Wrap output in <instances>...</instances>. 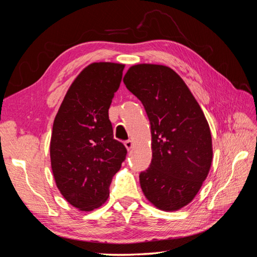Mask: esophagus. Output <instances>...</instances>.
Here are the masks:
<instances>
[{
  "label": "esophagus",
  "mask_w": 257,
  "mask_h": 257,
  "mask_svg": "<svg viewBox=\"0 0 257 257\" xmlns=\"http://www.w3.org/2000/svg\"><path fill=\"white\" fill-rule=\"evenodd\" d=\"M124 146H125L126 149L130 151L132 148H133L134 144H133V142H132V141H125V142H124Z\"/></svg>",
  "instance_id": "obj_1"
}]
</instances>
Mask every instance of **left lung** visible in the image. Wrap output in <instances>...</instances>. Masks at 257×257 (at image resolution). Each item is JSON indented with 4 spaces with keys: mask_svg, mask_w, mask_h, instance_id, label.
Here are the masks:
<instances>
[{
    "mask_svg": "<svg viewBox=\"0 0 257 257\" xmlns=\"http://www.w3.org/2000/svg\"><path fill=\"white\" fill-rule=\"evenodd\" d=\"M124 84L143 103L151 125L152 161L139 175L146 198L164 211H176L196 196L212 162L206 116L188 85L172 68L137 64Z\"/></svg>",
    "mask_w": 257,
    "mask_h": 257,
    "instance_id": "1",
    "label": "left lung"
}]
</instances>
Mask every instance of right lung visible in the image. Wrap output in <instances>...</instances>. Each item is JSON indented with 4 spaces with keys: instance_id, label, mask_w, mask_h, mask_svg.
I'll use <instances>...</instances> for the list:
<instances>
[{
    "instance_id": "1",
    "label": "right lung",
    "mask_w": 257,
    "mask_h": 257,
    "mask_svg": "<svg viewBox=\"0 0 257 257\" xmlns=\"http://www.w3.org/2000/svg\"><path fill=\"white\" fill-rule=\"evenodd\" d=\"M123 69V64L111 62L88 65L71 84L54 118L52 174L60 193L81 211L105 203L112 177L126 157L125 147L113 138L108 115Z\"/></svg>"
}]
</instances>
